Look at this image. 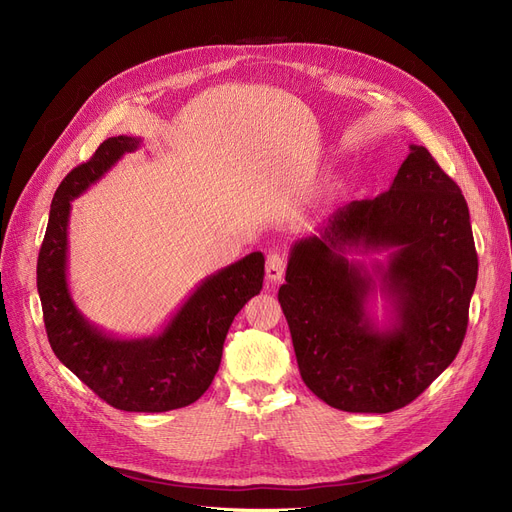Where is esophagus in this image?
Wrapping results in <instances>:
<instances>
[{
	"instance_id": "esophagus-1",
	"label": "esophagus",
	"mask_w": 512,
	"mask_h": 512,
	"mask_svg": "<svg viewBox=\"0 0 512 512\" xmlns=\"http://www.w3.org/2000/svg\"><path fill=\"white\" fill-rule=\"evenodd\" d=\"M284 270H286V259L282 253L274 251L267 255V261H265V276L270 282H282L284 278Z\"/></svg>"
}]
</instances>
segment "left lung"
<instances>
[{
  "label": "left lung",
  "mask_w": 512,
  "mask_h": 512,
  "mask_svg": "<svg viewBox=\"0 0 512 512\" xmlns=\"http://www.w3.org/2000/svg\"><path fill=\"white\" fill-rule=\"evenodd\" d=\"M392 186L338 207L290 247L278 301L307 388L348 413H390L415 400L463 344L477 282L469 207L425 147L409 145ZM389 251L363 264L351 252ZM378 287L391 301L380 327Z\"/></svg>",
  "instance_id": "1"
}]
</instances>
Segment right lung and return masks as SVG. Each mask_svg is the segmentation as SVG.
<instances>
[{
    "instance_id": "1",
    "label": "right lung",
    "mask_w": 512,
    "mask_h": 512,
    "mask_svg": "<svg viewBox=\"0 0 512 512\" xmlns=\"http://www.w3.org/2000/svg\"><path fill=\"white\" fill-rule=\"evenodd\" d=\"M139 147V137L107 139L62 180L39 251L37 290L53 353L80 382L114 409L164 413L193 405L211 386L232 319L263 286L265 257L255 251L201 280L155 336L118 338L91 324L68 286L72 201Z\"/></svg>"
}]
</instances>
